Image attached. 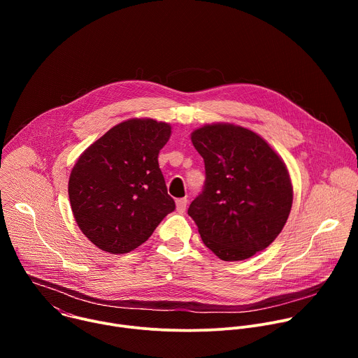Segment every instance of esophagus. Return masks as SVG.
I'll list each match as a JSON object with an SVG mask.
<instances>
[{
	"label": "esophagus",
	"instance_id": "1",
	"mask_svg": "<svg viewBox=\"0 0 358 358\" xmlns=\"http://www.w3.org/2000/svg\"><path fill=\"white\" fill-rule=\"evenodd\" d=\"M187 202H188L187 198H178V199L176 201L177 211H178L180 214H184V213H185V210H187Z\"/></svg>",
	"mask_w": 358,
	"mask_h": 358
}]
</instances>
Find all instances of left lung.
<instances>
[{
	"label": "left lung",
	"mask_w": 358,
	"mask_h": 358,
	"mask_svg": "<svg viewBox=\"0 0 358 358\" xmlns=\"http://www.w3.org/2000/svg\"><path fill=\"white\" fill-rule=\"evenodd\" d=\"M206 164V184L188 215L222 261H243L268 248L290 214L293 188L283 160L257 133L229 123L191 134Z\"/></svg>",
	"instance_id": "8db88e82"
}]
</instances>
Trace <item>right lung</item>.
Wrapping results in <instances>:
<instances>
[{
	"instance_id": "obj_1",
	"label": "right lung",
	"mask_w": 358,
	"mask_h": 358,
	"mask_svg": "<svg viewBox=\"0 0 358 358\" xmlns=\"http://www.w3.org/2000/svg\"><path fill=\"white\" fill-rule=\"evenodd\" d=\"M169 123L130 119L87 147L69 177L78 227L99 249L127 253L145 242L176 202L159 166Z\"/></svg>"
}]
</instances>
